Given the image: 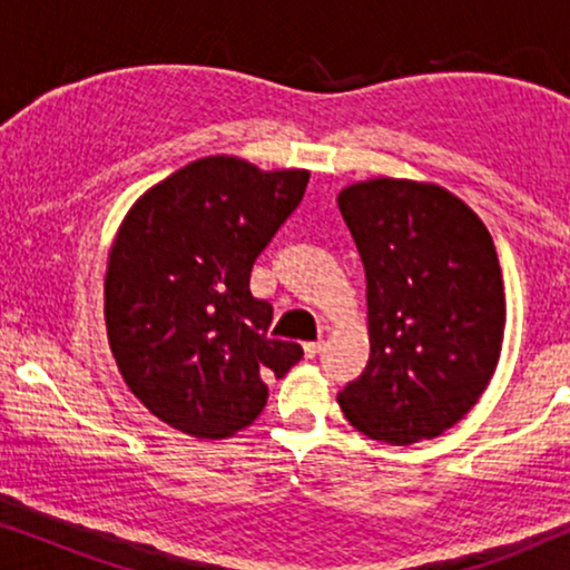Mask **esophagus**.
I'll return each instance as SVG.
<instances>
[{
	"mask_svg": "<svg viewBox=\"0 0 570 570\" xmlns=\"http://www.w3.org/2000/svg\"><path fill=\"white\" fill-rule=\"evenodd\" d=\"M322 347H324V342H306V345H303V353H306V357H316L318 353H322Z\"/></svg>",
	"mask_w": 570,
	"mask_h": 570,
	"instance_id": "1",
	"label": "esophagus"
}]
</instances>
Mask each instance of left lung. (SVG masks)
Here are the masks:
<instances>
[{
    "label": "left lung",
    "instance_id": "8db88e82",
    "mask_svg": "<svg viewBox=\"0 0 570 570\" xmlns=\"http://www.w3.org/2000/svg\"><path fill=\"white\" fill-rule=\"evenodd\" d=\"M365 267L371 355L337 402L394 446L435 439L485 392L505 330L503 275L485 223L431 181L368 178L337 194Z\"/></svg>",
    "mask_w": 570,
    "mask_h": 570
}]
</instances>
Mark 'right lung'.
Masks as SVG:
<instances>
[{"label": "right lung", "mask_w": 570, "mask_h": 570, "mask_svg": "<svg viewBox=\"0 0 570 570\" xmlns=\"http://www.w3.org/2000/svg\"><path fill=\"white\" fill-rule=\"evenodd\" d=\"M308 170H262L236 155L178 168L139 197L116 230L104 277L108 345L129 392L191 439H230L267 404L298 342L269 337L272 306L248 277Z\"/></svg>", "instance_id": "1"}]
</instances>
